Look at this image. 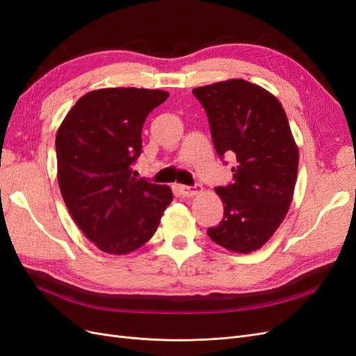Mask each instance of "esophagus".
I'll use <instances>...</instances> for the list:
<instances>
[{
	"mask_svg": "<svg viewBox=\"0 0 356 356\" xmlns=\"http://www.w3.org/2000/svg\"><path fill=\"white\" fill-rule=\"evenodd\" d=\"M181 195L184 197H195L202 191V187H190V186H179Z\"/></svg>",
	"mask_w": 356,
	"mask_h": 356,
	"instance_id": "34e87169",
	"label": "esophagus"
}]
</instances>
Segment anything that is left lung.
<instances>
[{
	"mask_svg": "<svg viewBox=\"0 0 356 356\" xmlns=\"http://www.w3.org/2000/svg\"><path fill=\"white\" fill-rule=\"evenodd\" d=\"M208 114L217 153L234 156L233 182L215 191L224 218L208 230L225 250L250 254L272 238L293 202L298 147L276 96L242 79L193 89Z\"/></svg>",
	"mask_w": 356,
	"mask_h": 356,
	"instance_id": "obj_1",
	"label": "left lung"
}]
</instances>
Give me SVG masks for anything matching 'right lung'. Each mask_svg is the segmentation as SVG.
<instances>
[{"label": "right lung", "mask_w": 356, "mask_h": 356, "mask_svg": "<svg viewBox=\"0 0 356 356\" xmlns=\"http://www.w3.org/2000/svg\"><path fill=\"white\" fill-rule=\"evenodd\" d=\"M165 90L106 88L83 95L56 134L58 182L72 220L102 252L126 255L145 245L172 190L132 177L147 115Z\"/></svg>", "instance_id": "1"}]
</instances>
